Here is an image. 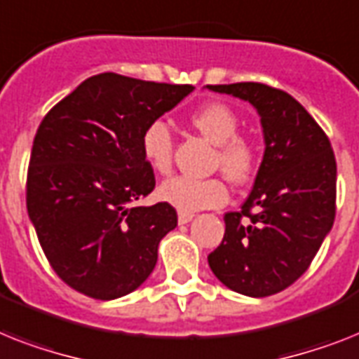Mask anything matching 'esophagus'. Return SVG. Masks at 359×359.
<instances>
[{"label": "esophagus", "mask_w": 359, "mask_h": 359, "mask_svg": "<svg viewBox=\"0 0 359 359\" xmlns=\"http://www.w3.org/2000/svg\"><path fill=\"white\" fill-rule=\"evenodd\" d=\"M194 215L195 214H191V212H179V223L180 225H186V223L194 219Z\"/></svg>", "instance_id": "1"}]
</instances>
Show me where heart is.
<instances>
[{
    "label": "heart",
    "mask_w": 359,
    "mask_h": 359,
    "mask_svg": "<svg viewBox=\"0 0 359 359\" xmlns=\"http://www.w3.org/2000/svg\"><path fill=\"white\" fill-rule=\"evenodd\" d=\"M189 123L206 140L215 144L214 165L223 171L234 184H243L252 179L258 168V149L255 142L240 134V118L234 110L223 103H208L199 107L189 116ZM140 147L145 162L154 173L168 175L173 168V134L162 119L151 121L142 133ZM160 199L180 212L215 208L225 205L229 189L221 177L194 179L173 177L162 182Z\"/></svg>",
    "instance_id": "1"
}]
</instances>
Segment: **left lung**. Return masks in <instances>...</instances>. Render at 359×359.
I'll use <instances>...</instances> for the list:
<instances>
[{
  "instance_id": "obj_1",
  "label": "left lung",
  "mask_w": 359,
  "mask_h": 359,
  "mask_svg": "<svg viewBox=\"0 0 359 359\" xmlns=\"http://www.w3.org/2000/svg\"><path fill=\"white\" fill-rule=\"evenodd\" d=\"M208 88L249 101L265 140L255 188L240 212L225 214L210 269L236 293L275 295L304 275L334 225L336 156L325 130L284 90L262 83Z\"/></svg>"
}]
</instances>
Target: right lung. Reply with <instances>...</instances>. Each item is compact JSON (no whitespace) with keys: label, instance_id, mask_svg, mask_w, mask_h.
<instances>
[{"label":"right lung","instance_id":"right-lung-1","mask_svg":"<svg viewBox=\"0 0 359 359\" xmlns=\"http://www.w3.org/2000/svg\"><path fill=\"white\" fill-rule=\"evenodd\" d=\"M191 90L109 72L86 79L42 119L27 212L49 265L79 293L112 301L153 273L177 212L168 203L134 205L154 189L140 138Z\"/></svg>","mask_w":359,"mask_h":359}]
</instances>
